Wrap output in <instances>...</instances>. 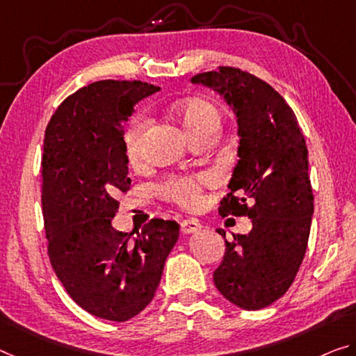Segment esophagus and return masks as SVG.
Here are the masks:
<instances>
[{
  "label": "esophagus",
  "mask_w": 356,
  "mask_h": 356,
  "mask_svg": "<svg viewBox=\"0 0 356 356\" xmlns=\"http://www.w3.org/2000/svg\"><path fill=\"white\" fill-rule=\"evenodd\" d=\"M202 229V224L195 218H188V220L181 221V232L183 234H193Z\"/></svg>",
  "instance_id": "esophagus-1"
}]
</instances>
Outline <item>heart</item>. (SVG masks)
<instances>
[{
    "label": "heart",
    "instance_id": "obj_1",
    "mask_svg": "<svg viewBox=\"0 0 356 356\" xmlns=\"http://www.w3.org/2000/svg\"><path fill=\"white\" fill-rule=\"evenodd\" d=\"M178 118L181 119L183 125L191 135H194L211 122L220 124V114L218 109L211 103L199 98H188L181 100L175 105ZM146 127V118L143 114H138L132 119L127 135H125V143H127V151L132 161H136L141 156V140H143V132ZM210 177L202 175V177H175L162 186L163 194L170 197L172 200L178 202L183 207H194L200 200V189L202 184L209 183Z\"/></svg>",
    "mask_w": 356,
    "mask_h": 356
}]
</instances>
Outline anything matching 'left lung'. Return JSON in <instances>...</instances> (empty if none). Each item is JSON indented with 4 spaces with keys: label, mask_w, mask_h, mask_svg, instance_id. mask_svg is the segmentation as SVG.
<instances>
[{
    "label": "left lung",
    "mask_w": 356,
    "mask_h": 356,
    "mask_svg": "<svg viewBox=\"0 0 356 356\" xmlns=\"http://www.w3.org/2000/svg\"><path fill=\"white\" fill-rule=\"evenodd\" d=\"M191 83L215 90L237 118L238 161L220 213L253 222L226 240L213 282L237 307L264 309L288 291L307 250L314 194L304 135L285 98L247 71L221 67Z\"/></svg>",
    "instance_id": "1"
}]
</instances>
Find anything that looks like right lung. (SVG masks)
<instances>
[{"instance_id":"1","label":"right lung","mask_w":356,"mask_h":356,"mask_svg":"<svg viewBox=\"0 0 356 356\" xmlns=\"http://www.w3.org/2000/svg\"><path fill=\"white\" fill-rule=\"evenodd\" d=\"M156 87L98 81L68 97L47 124L41 204L47 253L79 307L103 320L127 321L154 298L177 221L151 220L141 231L113 227L121 193L130 189L124 124Z\"/></svg>"}]
</instances>
